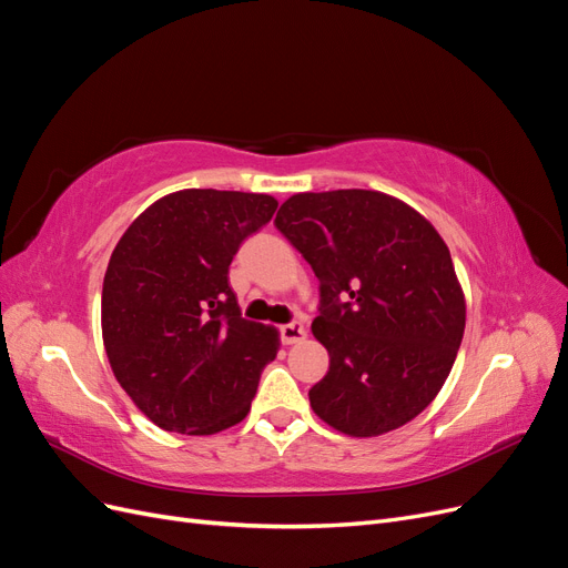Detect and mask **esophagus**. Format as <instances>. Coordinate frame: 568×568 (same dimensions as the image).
<instances>
[{
  "label": "esophagus",
  "mask_w": 568,
  "mask_h": 568,
  "mask_svg": "<svg viewBox=\"0 0 568 568\" xmlns=\"http://www.w3.org/2000/svg\"><path fill=\"white\" fill-rule=\"evenodd\" d=\"M305 336H307V332L301 322H291V324L282 326V341L286 343V346H294V343L305 341Z\"/></svg>",
  "instance_id": "obj_1"
}]
</instances>
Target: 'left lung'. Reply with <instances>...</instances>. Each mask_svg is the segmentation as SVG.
I'll list each match as a JSON object with an SVG mask.
<instances>
[{
  "label": "left lung",
  "mask_w": 568,
  "mask_h": 568,
  "mask_svg": "<svg viewBox=\"0 0 568 568\" xmlns=\"http://www.w3.org/2000/svg\"><path fill=\"white\" fill-rule=\"evenodd\" d=\"M274 225L320 280L313 334L329 372L307 393L315 415L353 438L415 419L448 379L467 322L436 227L372 189L294 194Z\"/></svg>",
  "instance_id": "8db88e82"
}]
</instances>
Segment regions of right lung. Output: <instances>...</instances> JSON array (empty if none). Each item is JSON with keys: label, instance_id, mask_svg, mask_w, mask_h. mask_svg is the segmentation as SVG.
<instances>
[{"label": "right lung", "instance_id": "1", "mask_svg": "<svg viewBox=\"0 0 568 568\" xmlns=\"http://www.w3.org/2000/svg\"><path fill=\"white\" fill-rule=\"evenodd\" d=\"M277 205L267 194L182 189L115 244L101 336L118 384L163 432L211 436L248 415L280 332L242 317L227 274Z\"/></svg>", "mask_w": 568, "mask_h": 568}]
</instances>
